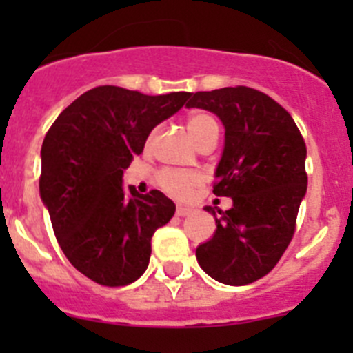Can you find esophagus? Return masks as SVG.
<instances>
[{
  "mask_svg": "<svg viewBox=\"0 0 353 353\" xmlns=\"http://www.w3.org/2000/svg\"><path fill=\"white\" fill-rule=\"evenodd\" d=\"M192 212H194V208L185 207V205H179V207H176V215H179V217H183V215H189V214H192Z\"/></svg>",
  "mask_w": 353,
  "mask_h": 353,
  "instance_id": "esophagus-1",
  "label": "esophagus"
}]
</instances>
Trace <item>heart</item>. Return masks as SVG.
Here are the masks:
<instances>
[{
	"label": "heart",
	"instance_id": "b5f03b06",
	"mask_svg": "<svg viewBox=\"0 0 353 353\" xmlns=\"http://www.w3.org/2000/svg\"><path fill=\"white\" fill-rule=\"evenodd\" d=\"M187 132L196 143V146L210 136H219V125L212 114L205 111H196L187 118ZM159 183L166 192L176 198H187L199 185V179L194 173H180V171H162Z\"/></svg>",
	"mask_w": 353,
	"mask_h": 353
}]
</instances>
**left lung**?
<instances>
[{
	"mask_svg": "<svg viewBox=\"0 0 353 353\" xmlns=\"http://www.w3.org/2000/svg\"><path fill=\"white\" fill-rule=\"evenodd\" d=\"M187 108L223 123L214 194L233 201L226 212L205 207L217 228L196 248V260L215 281L249 285L276 267L295 232L307 189L305 143L285 108L248 86L192 93Z\"/></svg>",
	"mask_w": 353,
	"mask_h": 353,
	"instance_id": "1",
	"label": "left lung"
}]
</instances>
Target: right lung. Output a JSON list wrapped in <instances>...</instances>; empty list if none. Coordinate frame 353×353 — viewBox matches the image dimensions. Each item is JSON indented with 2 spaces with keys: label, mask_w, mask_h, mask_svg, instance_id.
Returning <instances> with one entry per match:
<instances>
[{
  "label": "right lung",
  "mask_w": 353,
  "mask_h": 353,
  "mask_svg": "<svg viewBox=\"0 0 353 353\" xmlns=\"http://www.w3.org/2000/svg\"><path fill=\"white\" fill-rule=\"evenodd\" d=\"M189 97L99 86L63 109L46 134L40 198L63 254L92 281L125 286L145 274L152 236L176 207L161 191L125 189L123 170Z\"/></svg>",
  "instance_id": "obj_1"
}]
</instances>
